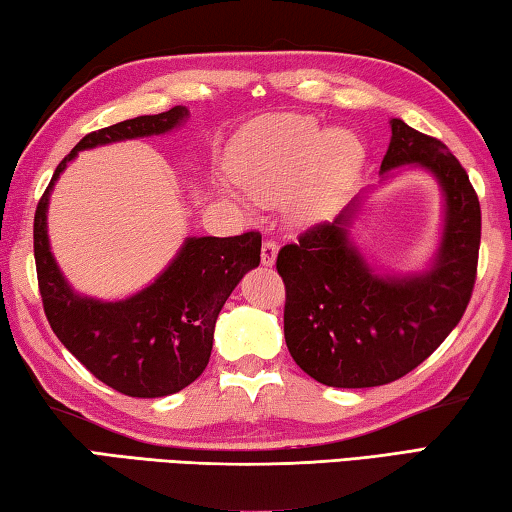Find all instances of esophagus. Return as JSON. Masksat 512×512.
Wrapping results in <instances>:
<instances>
[{"instance_id": "esophagus-1", "label": "esophagus", "mask_w": 512, "mask_h": 512, "mask_svg": "<svg viewBox=\"0 0 512 512\" xmlns=\"http://www.w3.org/2000/svg\"><path fill=\"white\" fill-rule=\"evenodd\" d=\"M277 257V241L266 239L262 244V264L264 266H273Z\"/></svg>"}]
</instances>
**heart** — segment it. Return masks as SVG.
Instances as JSON below:
<instances>
[{
  "label": "heart",
  "instance_id": "heart-1",
  "mask_svg": "<svg viewBox=\"0 0 512 512\" xmlns=\"http://www.w3.org/2000/svg\"><path fill=\"white\" fill-rule=\"evenodd\" d=\"M363 149L348 131L327 133L300 115H271L248 124L228 153L239 187L257 203L275 205L291 196L300 221L323 219L348 192Z\"/></svg>",
  "mask_w": 512,
  "mask_h": 512
}]
</instances>
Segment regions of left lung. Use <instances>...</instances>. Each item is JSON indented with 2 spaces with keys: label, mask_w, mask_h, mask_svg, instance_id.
Segmentation results:
<instances>
[{
  "label": "left lung",
  "mask_w": 512,
  "mask_h": 512,
  "mask_svg": "<svg viewBox=\"0 0 512 512\" xmlns=\"http://www.w3.org/2000/svg\"><path fill=\"white\" fill-rule=\"evenodd\" d=\"M381 176L415 164L438 178L445 230L436 262L420 275H377L348 241L359 198L329 223L300 232L277 253L287 302L284 339L309 377L334 388L391 384L431 357L463 318L476 282L481 205L447 146L391 119Z\"/></svg>",
  "instance_id": "obj_1"
}]
</instances>
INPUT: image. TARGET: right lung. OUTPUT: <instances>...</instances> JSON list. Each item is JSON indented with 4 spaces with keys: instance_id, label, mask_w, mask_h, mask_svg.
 Listing matches in <instances>:
<instances>
[{
    "instance_id": "add662e5",
    "label": "right lung",
    "mask_w": 512,
    "mask_h": 512,
    "mask_svg": "<svg viewBox=\"0 0 512 512\" xmlns=\"http://www.w3.org/2000/svg\"><path fill=\"white\" fill-rule=\"evenodd\" d=\"M185 117L187 108L176 106L85 135L56 167L33 219L38 289L51 329L94 377L128 397H164L201 377L219 311L244 273L259 266L262 235L189 237L167 271L133 298H81L69 289L49 250V192L79 151L169 133Z\"/></svg>"
}]
</instances>
